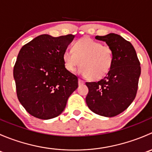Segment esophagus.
I'll list each match as a JSON object with an SVG mask.
<instances>
[{
    "label": "esophagus",
    "instance_id": "1",
    "mask_svg": "<svg viewBox=\"0 0 152 152\" xmlns=\"http://www.w3.org/2000/svg\"><path fill=\"white\" fill-rule=\"evenodd\" d=\"M78 83H79V85H82L85 84V82H84L83 80H82V79H79V82H78Z\"/></svg>",
    "mask_w": 152,
    "mask_h": 152
}]
</instances>
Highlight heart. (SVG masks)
Returning <instances> with one entry per match:
<instances>
[{"mask_svg": "<svg viewBox=\"0 0 152 152\" xmlns=\"http://www.w3.org/2000/svg\"><path fill=\"white\" fill-rule=\"evenodd\" d=\"M65 69L73 72L80 65L79 73L89 79L97 81L107 76L114 62V53L110 45L90 37L79 39L72 45V52L65 50L62 54Z\"/></svg>", "mask_w": 152, "mask_h": 152, "instance_id": "b5f03b06", "label": "heart"}]
</instances>
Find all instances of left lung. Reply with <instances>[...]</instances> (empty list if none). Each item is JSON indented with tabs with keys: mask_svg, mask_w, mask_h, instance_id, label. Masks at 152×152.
<instances>
[{
	"mask_svg": "<svg viewBox=\"0 0 152 152\" xmlns=\"http://www.w3.org/2000/svg\"><path fill=\"white\" fill-rule=\"evenodd\" d=\"M113 48L114 62L110 71L98 82H86L89 92L86 103L96 114L114 117L134 101L140 75V62L133 45L121 36L110 33L96 36Z\"/></svg>",
	"mask_w": 152,
	"mask_h": 152,
	"instance_id": "left-lung-1",
	"label": "left lung"
}]
</instances>
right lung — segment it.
I'll use <instances>...</instances> for the list:
<instances>
[{"label":"right lung","mask_w":152,"mask_h":152,"mask_svg":"<svg viewBox=\"0 0 152 152\" xmlns=\"http://www.w3.org/2000/svg\"><path fill=\"white\" fill-rule=\"evenodd\" d=\"M73 38V34H42L20 50L13 70L17 96L34 117L48 120L59 115L77 89L78 77L67 71L62 61Z\"/></svg>","instance_id":"obj_1"}]
</instances>
